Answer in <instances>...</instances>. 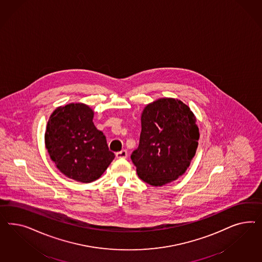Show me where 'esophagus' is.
<instances>
[{
  "label": "esophagus",
  "instance_id": "obj_1",
  "mask_svg": "<svg viewBox=\"0 0 262 262\" xmlns=\"http://www.w3.org/2000/svg\"><path fill=\"white\" fill-rule=\"evenodd\" d=\"M127 157V151L126 150H122V151L116 152V158L117 159H126Z\"/></svg>",
  "mask_w": 262,
  "mask_h": 262
}]
</instances>
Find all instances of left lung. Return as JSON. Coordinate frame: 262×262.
<instances>
[{"mask_svg":"<svg viewBox=\"0 0 262 262\" xmlns=\"http://www.w3.org/2000/svg\"><path fill=\"white\" fill-rule=\"evenodd\" d=\"M196 121L178 99L161 98L145 106L139 146L130 156L143 182L162 186L185 173L198 147Z\"/></svg>","mask_w":262,"mask_h":262,"instance_id":"8db88e82","label":"left lung"}]
</instances>
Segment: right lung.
Returning <instances> with one entry per match:
<instances>
[{
	"mask_svg": "<svg viewBox=\"0 0 262 262\" xmlns=\"http://www.w3.org/2000/svg\"><path fill=\"white\" fill-rule=\"evenodd\" d=\"M94 111L84 103L57 107L48 121L45 145L56 168L80 183L98 180L115 156L93 123Z\"/></svg>",
	"mask_w": 262,
	"mask_h": 262,
	"instance_id": "add662e5",
	"label": "right lung"
}]
</instances>
